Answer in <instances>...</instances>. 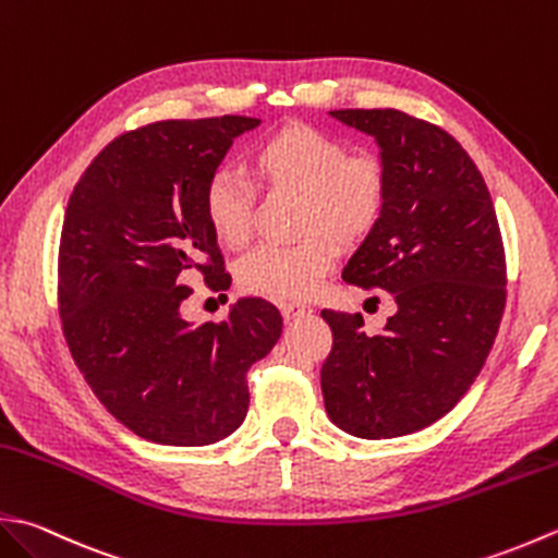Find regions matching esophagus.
<instances>
[{"mask_svg":"<svg viewBox=\"0 0 558 558\" xmlns=\"http://www.w3.org/2000/svg\"><path fill=\"white\" fill-rule=\"evenodd\" d=\"M280 312H282V316H286L288 322H292V319H300V316H304V314H310L312 310L304 302L290 300V302H280Z\"/></svg>","mask_w":558,"mask_h":558,"instance_id":"34e87169","label":"esophagus"}]
</instances>
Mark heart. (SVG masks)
Instances as JSON below:
<instances>
[{
    "label": "heart",
    "mask_w": 558,
    "mask_h": 558,
    "mask_svg": "<svg viewBox=\"0 0 558 558\" xmlns=\"http://www.w3.org/2000/svg\"><path fill=\"white\" fill-rule=\"evenodd\" d=\"M258 191L298 195L290 246H260L239 264V288L270 300H302L319 290L341 256L342 244H360L387 210L389 171L373 151H353L341 140L307 123L272 130L248 155ZM242 173L220 169L205 183L203 210L217 244L242 248L251 236L256 191Z\"/></svg>",
    "instance_id": "b5f03b06"
}]
</instances>
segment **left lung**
<instances>
[{
  "mask_svg": "<svg viewBox=\"0 0 558 558\" xmlns=\"http://www.w3.org/2000/svg\"><path fill=\"white\" fill-rule=\"evenodd\" d=\"M331 116L373 135L389 171L387 210L343 280L387 290L397 312L365 333L360 314L322 310L324 407L355 438H399L452 411L482 373L506 310L504 236L482 171L442 128L397 108Z\"/></svg>",
  "mask_w": 558,
  "mask_h": 558,
  "instance_id": "obj_1",
  "label": "left lung"
}]
</instances>
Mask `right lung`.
Masks as SVG:
<instances>
[{
    "instance_id": "right-lung-1",
    "label": "right lung",
    "mask_w": 558,
    "mask_h": 558,
    "mask_svg": "<svg viewBox=\"0 0 558 558\" xmlns=\"http://www.w3.org/2000/svg\"><path fill=\"white\" fill-rule=\"evenodd\" d=\"M258 118L159 120L118 135L76 181L64 210L58 302L76 367L113 418L159 445L227 438L248 411L246 373L278 343L282 316L239 300L225 322L181 316L201 272H229L203 191L229 145Z\"/></svg>"
}]
</instances>
